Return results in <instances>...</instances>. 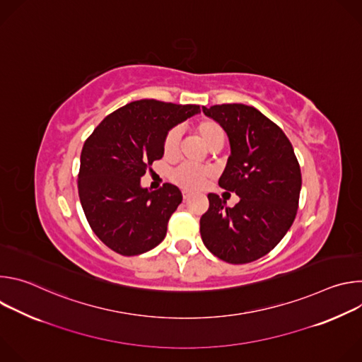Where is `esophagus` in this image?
Here are the masks:
<instances>
[{"label": "esophagus", "mask_w": 362, "mask_h": 362, "mask_svg": "<svg viewBox=\"0 0 362 362\" xmlns=\"http://www.w3.org/2000/svg\"><path fill=\"white\" fill-rule=\"evenodd\" d=\"M182 194H183V199L186 200V199L190 196V192H187V190H183V192H182Z\"/></svg>", "instance_id": "obj_1"}]
</instances>
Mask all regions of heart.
<instances>
[{
  "mask_svg": "<svg viewBox=\"0 0 362 362\" xmlns=\"http://www.w3.org/2000/svg\"><path fill=\"white\" fill-rule=\"evenodd\" d=\"M196 134L204 143V146L209 150H219L225 143V132L214 120H202L194 127ZM180 141V132L177 129H172L166 133L163 139V156L165 159H173L179 148ZM212 173L206 168H197L190 165H179L170 170L169 179L182 189L186 190H197L202 189L208 180L211 179Z\"/></svg>",
  "mask_w": 362,
  "mask_h": 362,
  "instance_id": "obj_1",
  "label": "heart"
}]
</instances>
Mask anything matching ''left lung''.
<instances>
[{"label":"left lung","mask_w":362,"mask_h":362,"mask_svg":"<svg viewBox=\"0 0 362 362\" xmlns=\"http://www.w3.org/2000/svg\"><path fill=\"white\" fill-rule=\"evenodd\" d=\"M226 132L230 156L219 186L239 196L233 208L209 193L200 236L228 264H249L269 253L292 226L300 193V168L282 129L245 105L202 107Z\"/></svg>","instance_id":"left-lung-1"}]
</instances>
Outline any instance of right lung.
I'll return each instance as SVG.
<instances>
[{
    "mask_svg": "<svg viewBox=\"0 0 362 362\" xmlns=\"http://www.w3.org/2000/svg\"><path fill=\"white\" fill-rule=\"evenodd\" d=\"M197 113L196 105L137 100L109 115L84 141L80 202L90 228L112 250L134 256L165 239L182 192L170 183L143 189L140 177L163 158L166 133Z\"/></svg>",
    "mask_w": 362,
    "mask_h": 362,
    "instance_id": "1",
    "label": "right lung"
}]
</instances>
